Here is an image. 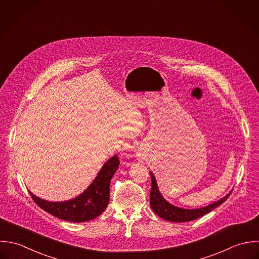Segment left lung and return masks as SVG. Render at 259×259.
Segmentation results:
<instances>
[{
    "mask_svg": "<svg viewBox=\"0 0 259 259\" xmlns=\"http://www.w3.org/2000/svg\"><path fill=\"white\" fill-rule=\"evenodd\" d=\"M152 178V188H151V194H150V205L153 211L160 216L161 218L167 220V221H172V222H188L195 220L197 218H200L204 216L205 214L209 213L210 211L214 210L218 206H220L222 203H224L230 196L232 192L227 194L224 198L221 200L207 206L204 208L200 209H193V210H187V209H182L178 208L168 203L160 194L156 179L153 174H151Z\"/></svg>",
    "mask_w": 259,
    "mask_h": 259,
    "instance_id": "8db88e82",
    "label": "left lung"
}]
</instances>
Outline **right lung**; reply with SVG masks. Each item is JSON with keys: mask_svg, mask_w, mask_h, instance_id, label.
Returning <instances> with one entry per match:
<instances>
[{"mask_svg": "<svg viewBox=\"0 0 259 259\" xmlns=\"http://www.w3.org/2000/svg\"><path fill=\"white\" fill-rule=\"evenodd\" d=\"M119 165L117 156L108 160L95 180L80 196L65 202H48L31 192L33 201L43 210L62 220L70 222H87L99 216L109 202V184Z\"/></svg>", "mask_w": 259, "mask_h": 259, "instance_id": "obj_1", "label": "right lung"}]
</instances>
